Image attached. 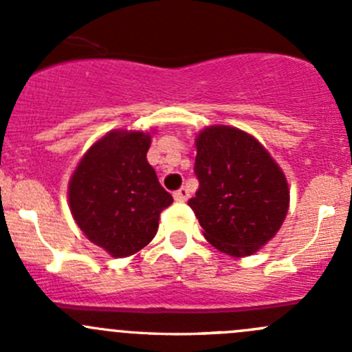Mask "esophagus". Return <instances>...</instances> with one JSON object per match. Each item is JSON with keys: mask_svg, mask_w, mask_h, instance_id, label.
I'll return each instance as SVG.
<instances>
[{"mask_svg": "<svg viewBox=\"0 0 352 352\" xmlns=\"http://www.w3.org/2000/svg\"><path fill=\"white\" fill-rule=\"evenodd\" d=\"M173 199L179 202L187 201V199H189V190H187L186 187H180L179 190H175V192H173Z\"/></svg>", "mask_w": 352, "mask_h": 352, "instance_id": "1", "label": "esophagus"}]
</instances>
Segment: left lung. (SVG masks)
<instances>
[{
    "label": "left lung",
    "mask_w": 352,
    "mask_h": 352,
    "mask_svg": "<svg viewBox=\"0 0 352 352\" xmlns=\"http://www.w3.org/2000/svg\"><path fill=\"white\" fill-rule=\"evenodd\" d=\"M196 146L199 189L187 204L212 247L233 257L252 255L285 221V173L255 138L235 127H208Z\"/></svg>",
    "instance_id": "obj_1"
}]
</instances>
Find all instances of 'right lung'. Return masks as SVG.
Returning a JSON list of instances; mask_svg holds the SVG:
<instances>
[{"label": "right lung", "mask_w": 352, "mask_h": 352, "mask_svg": "<svg viewBox=\"0 0 352 352\" xmlns=\"http://www.w3.org/2000/svg\"><path fill=\"white\" fill-rule=\"evenodd\" d=\"M150 134L112 131L81 158L69 182V208L81 232L113 257L153 240L173 197L160 186L146 153Z\"/></svg>", "instance_id": "add662e5"}]
</instances>
